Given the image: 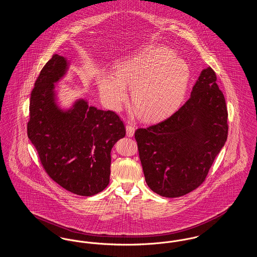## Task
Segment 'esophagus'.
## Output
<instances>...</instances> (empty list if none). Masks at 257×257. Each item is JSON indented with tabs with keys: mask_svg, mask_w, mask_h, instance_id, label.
Here are the masks:
<instances>
[{
	"mask_svg": "<svg viewBox=\"0 0 257 257\" xmlns=\"http://www.w3.org/2000/svg\"><path fill=\"white\" fill-rule=\"evenodd\" d=\"M135 133V128L134 126H132V125H126V135L128 136V137H133V135Z\"/></svg>",
	"mask_w": 257,
	"mask_h": 257,
	"instance_id": "esophagus-1",
	"label": "esophagus"
}]
</instances>
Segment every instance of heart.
I'll use <instances>...</instances> for the list:
<instances>
[{
  "mask_svg": "<svg viewBox=\"0 0 257 257\" xmlns=\"http://www.w3.org/2000/svg\"><path fill=\"white\" fill-rule=\"evenodd\" d=\"M187 63L164 46H153L116 66L115 75L102 73L97 84L101 97L112 110H119L133 88L136 110L147 119L161 117L183 100L189 84Z\"/></svg>",
  "mask_w": 257,
  "mask_h": 257,
  "instance_id": "1",
  "label": "heart"
}]
</instances>
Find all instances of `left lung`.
I'll list each match as a JSON object with an SVG mask.
<instances>
[{"instance_id":"left-lung-1","label":"left lung","mask_w":257,"mask_h":257,"mask_svg":"<svg viewBox=\"0 0 257 257\" xmlns=\"http://www.w3.org/2000/svg\"><path fill=\"white\" fill-rule=\"evenodd\" d=\"M216 82L215 71L203 69L179 110L135 132L146 181L160 196L178 197L200 186L226 142L228 114Z\"/></svg>"}]
</instances>
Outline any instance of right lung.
I'll use <instances>...</instances> for the list:
<instances>
[{"label":"right lung","instance_id":"obj_1","mask_svg":"<svg viewBox=\"0 0 257 257\" xmlns=\"http://www.w3.org/2000/svg\"><path fill=\"white\" fill-rule=\"evenodd\" d=\"M67 69L68 61L57 54L41 69L31 93L27 132L55 182L75 195L93 196L110 182V151L125 127L114 111L98 110L84 99L61 110L55 83Z\"/></svg>","mask_w":257,"mask_h":257}]
</instances>
